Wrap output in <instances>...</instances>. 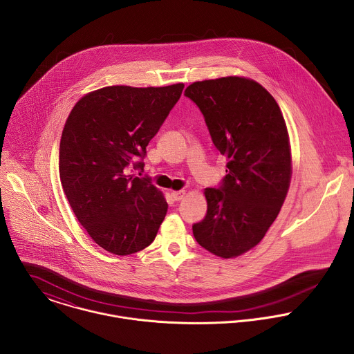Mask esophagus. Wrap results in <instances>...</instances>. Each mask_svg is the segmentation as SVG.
<instances>
[{"label":"esophagus","instance_id":"obj_1","mask_svg":"<svg viewBox=\"0 0 354 354\" xmlns=\"http://www.w3.org/2000/svg\"><path fill=\"white\" fill-rule=\"evenodd\" d=\"M171 198L173 201L178 202V201H183L185 198V191H173L171 192Z\"/></svg>","mask_w":354,"mask_h":354}]
</instances>
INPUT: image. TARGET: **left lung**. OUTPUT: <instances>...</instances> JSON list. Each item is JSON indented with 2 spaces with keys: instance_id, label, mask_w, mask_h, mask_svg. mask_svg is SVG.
Masks as SVG:
<instances>
[{
  "instance_id": "obj_1",
  "label": "left lung",
  "mask_w": 354,
  "mask_h": 354,
  "mask_svg": "<svg viewBox=\"0 0 354 354\" xmlns=\"http://www.w3.org/2000/svg\"><path fill=\"white\" fill-rule=\"evenodd\" d=\"M185 97L199 106L215 147L227 158L221 189H204L207 215L194 225V236L215 256L237 257L263 240L286 199L288 127L274 97L248 77L195 82Z\"/></svg>"
}]
</instances>
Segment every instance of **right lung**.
I'll return each instance as SVG.
<instances>
[{"label":"right lung","mask_w":354,"mask_h":354,"mask_svg":"<svg viewBox=\"0 0 354 354\" xmlns=\"http://www.w3.org/2000/svg\"><path fill=\"white\" fill-rule=\"evenodd\" d=\"M184 83L165 87L109 86L82 97L59 142V178L77 221L107 252L147 248L167 202L147 178L127 174L143 167L138 156L181 97Z\"/></svg>","instance_id":"obj_1"}]
</instances>
